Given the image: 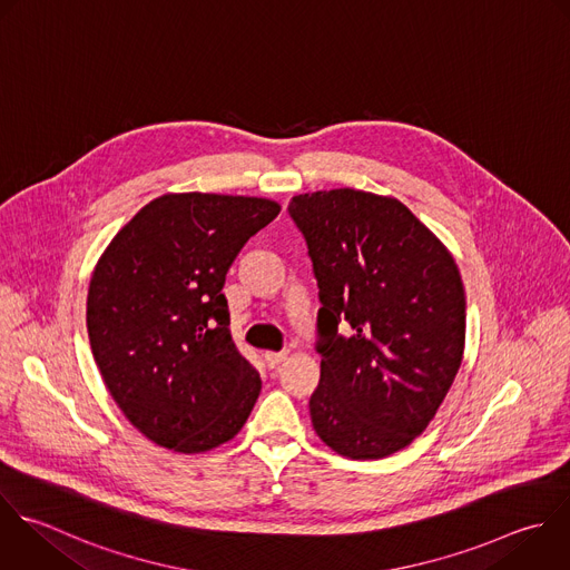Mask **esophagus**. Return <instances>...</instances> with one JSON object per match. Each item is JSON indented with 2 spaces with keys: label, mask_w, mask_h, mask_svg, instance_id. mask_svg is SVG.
Listing matches in <instances>:
<instances>
[{
  "label": "esophagus",
  "mask_w": 570,
  "mask_h": 570,
  "mask_svg": "<svg viewBox=\"0 0 570 570\" xmlns=\"http://www.w3.org/2000/svg\"><path fill=\"white\" fill-rule=\"evenodd\" d=\"M287 358V352H265L267 367H278Z\"/></svg>",
  "instance_id": "34e87169"
}]
</instances>
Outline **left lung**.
Masks as SVG:
<instances>
[{
  "mask_svg": "<svg viewBox=\"0 0 570 570\" xmlns=\"http://www.w3.org/2000/svg\"><path fill=\"white\" fill-rule=\"evenodd\" d=\"M318 283L316 434L350 459L410 445L463 358L465 294L445 245L396 198L358 189L294 196ZM353 327L350 337L337 325Z\"/></svg>",
  "mask_w": 570,
  "mask_h": 570,
  "instance_id": "left-lung-1",
  "label": "left lung"
}]
</instances>
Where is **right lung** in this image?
<instances>
[{
    "label": "right lung",
    "mask_w": 570,
    "mask_h": 570,
    "mask_svg": "<svg viewBox=\"0 0 570 570\" xmlns=\"http://www.w3.org/2000/svg\"><path fill=\"white\" fill-rule=\"evenodd\" d=\"M278 212L267 198L165 194L100 256L87 296L91 352L118 407L154 443L207 452L245 425L261 376L232 341L223 285Z\"/></svg>",
    "instance_id": "obj_1"
}]
</instances>
